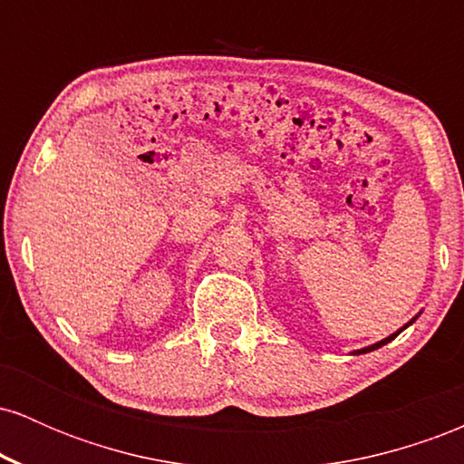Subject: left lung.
I'll return each mask as SVG.
<instances>
[{
  "instance_id": "8db88e82",
  "label": "left lung",
  "mask_w": 464,
  "mask_h": 464,
  "mask_svg": "<svg viewBox=\"0 0 464 464\" xmlns=\"http://www.w3.org/2000/svg\"><path fill=\"white\" fill-rule=\"evenodd\" d=\"M410 324V323H408ZM408 324H406V327H408ZM399 334V332H397ZM397 334H392V335H388V338L386 340H382V343H377V344H372V347H366V349H362V351H355V353H369V351H375V349H380L382 347V344H386V343H391V340L392 338H395V335Z\"/></svg>"
}]
</instances>
